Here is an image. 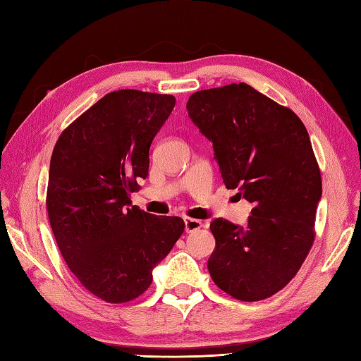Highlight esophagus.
<instances>
[{
  "label": "esophagus",
  "mask_w": 361,
  "mask_h": 361,
  "mask_svg": "<svg viewBox=\"0 0 361 361\" xmlns=\"http://www.w3.org/2000/svg\"><path fill=\"white\" fill-rule=\"evenodd\" d=\"M202 226H204V224H202L200 221H197V219L185 217V231L187 233H195V231L200 230Z\"/></svg>",
  "instance_id": "1"
}]
</instances>
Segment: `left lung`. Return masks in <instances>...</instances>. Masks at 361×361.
<instances>
[{"label":"left lung","mask_w":361,"mask_h":361,"mask_svg":"<svg viewBox=\"0 0 361 361\" xmlns=\"http://www.w3.org/2000/svg\"><path fill=\"white\" fill-rule=\"evenodd\" d=\"M187 110L213 142L226 188L254 204L245 228L211 222L209 276L237 300H265L291 282L315 239L322 176L310 135L291 109L245 82L192 93Z\"/></svg>","instance_id":"obj_1"}]
</instances>
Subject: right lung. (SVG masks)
<instances>
[{
  "label": "right lung",
  "instance_id": "obj_1",
  "mask_svg": "<svg viewBox=\"0 0 361 361\" xmlns=\"http://www.w3.org/2000/svg\"><path fill=\"white\" fill-rule=\"evenodd\" d=\"M174 104L173 94L111 92L61 133L51 153L46 207L56 245L79 283L107 303L144 294L185 230L180 217L130 207Z\"/></svg>",
  "mask_w": 361,
  "mask_h": 361
}]
</instances>
